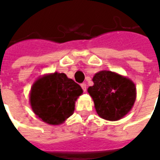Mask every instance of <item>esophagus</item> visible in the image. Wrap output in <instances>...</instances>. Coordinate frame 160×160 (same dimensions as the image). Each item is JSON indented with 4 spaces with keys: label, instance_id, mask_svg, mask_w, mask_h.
<instances>
[{
    "label": "esophagus",
    "instance_id": "1",
    "mask_svg": "<svg viewBox=\"0 0 160 160\" xmlns=\"http://www.w3.org/2000/svg\"><path fill=\"white\" fill-rule=\"evenodd\" d=\"M81 87H82V90H83L84 92H86V90H87V85H86V83H82L81 84Z\"/></svg>",
    "mask_w": 160,
    "mask_h": 160
}]
</instances>
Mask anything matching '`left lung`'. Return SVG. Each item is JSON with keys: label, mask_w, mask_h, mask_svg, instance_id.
<instances>
[{"label": "left lung", "mask_w": 160, "mask_h": 160, "mask_svg": "<svg viewBox=\"0 0 160 160\" xmlns=\"http://www.w3.org/2000/svg\"><path fill=\"white\" fill-rule=\"evenodd\" d=\"M94 85L88 92L98 116L107 121H118L131 110L136 99V88L131 79L103 70L94 75Z\"/></svg>", "instance_id": "1"}]
</instances>
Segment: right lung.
<instances>
[{"label": "right lung", "instance_id": "add662e5", "mask_svg": "<svg viewBox=\"0 0 160 160\" xmlns=\"http://www.w3.org/2000/svg\"><path fill=\"white\" fill-rule=\"evenodd\" d=\"M83 92L65 73L45 74L32 85L29 102L33 112L48 125H60L73 114L75 102Z\"/></svg>", "mask_w": 160, "mask_h": 160}]
</instances>
